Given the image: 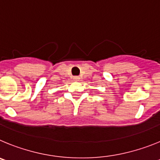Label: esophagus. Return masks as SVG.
<instances>
[{"mask_svg":"<svg viewBox=\"0 0 160 160\" xmlns=\"http://www.w3.org/2000/svg\"><path fill=\"white\" fill-rule=\"evenodd\" d=\"M73 80H80V77H77V76H76V77H73Z\"/></svg>","mask_w":160,"mask_h":160,"instance_id":"obj_1","label":"esophagus"}]
</instances>
